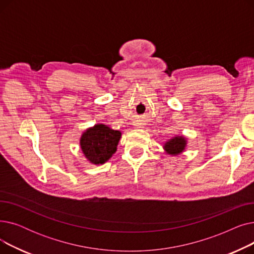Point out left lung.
<instances>
[{
    "label": "left lung",
    "mask_w": 254,
    "mask_h": 254,
    "mask_svg": "<svg viewBox=\"0 0 254 254\" xmlns=\"http://www.w3.org/2000/svg\"><path fill=\"white\" fill-rule=\"evenodd\" d=\"M186 146V140L182 136L174 137L173 139L169 140L167 143H165L164 148L167 151V153L171 155H178L181 153Z\"/></svg>",
    "instance_id": "left-lung-1"
}]
</instances>
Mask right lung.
<instances>
[{
	"label": "right lung",
	"instance_id": "1",
	"mask_svg": "<svg viewBox=\"0 0 254 254\" xmlns=\"http://www.w3.org/2000/svg\"><path fill=\"white\" fill-rule=\"evenodd\" d=\"M122 132L105 125L87 128L80 139V146L91 164L102 165L115 153Z\"/></svg>",
	"mask_w": 254,
	"mask_h": 254
}]
</instances>
